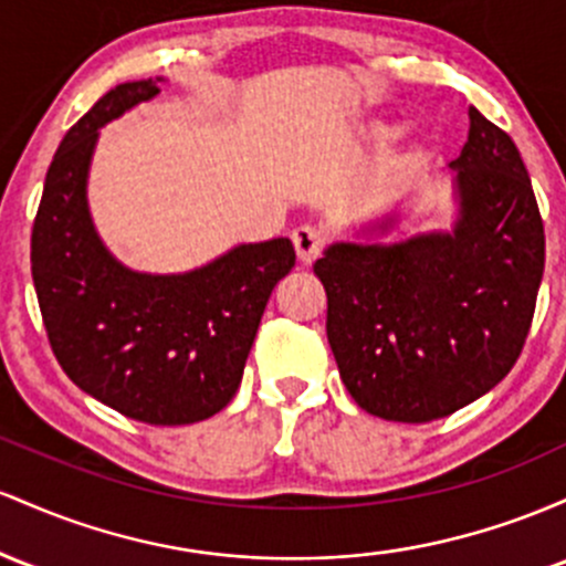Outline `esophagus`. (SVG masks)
I'll list each match as a JSON object with an SVG mask.
<instances>
[{"mask_svg": "<svg viewBox=\"0 0 566 566\" xmlns=\"http://www.w3.org/2000/svg\"><path fill=\"white\" fill-rule=\"evenodd\" d=\"M291 240H294V249H296V256H300L302 264H313L317 256H321L323 245H326V234H323L317 227H296L294 234H291Z\"/></svg>", "mask_w": 566, "mask_h": 566, "instance_id": "34e87169", "label": "esophagus"}]
</instances>
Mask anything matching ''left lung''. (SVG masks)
Instances as JSON below:
<instances>
[{
  "label": "left lung",
  "instance_id": "8db88e82",
  "mask_svg": "<svg viewBox=\"0 0 566 566\" xmlns=\"http://www.w3.org/2000/svg\"><path fill=\"white\" fill-rule=\"evenodd\" d=\"M468 114V142L449 163L452 232L334 243L313 266L342 382L390 422L441 420L503 382L535 315L545 232L530 174L505 130Z\"/></svg>",
  "mask_w": 566,
  "mask_h": 566
}]
</instances>
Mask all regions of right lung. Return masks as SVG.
Returning a JSON list of instances; mask_svg holds the SVG:
<instances>
[{
  "mask_svg": "<svg viewBox=\"0 0 566 566\" xmlns=\"http://www.w3.org/2000/svg\"><path fill=\"white\" fill-rule=\"evenodd\" d=\"M160 82L112 87L63 136L31 230V277L50 347L74 385L130 420L192 424L238 392L272 289L296 253L275 238L184 275H146L106 251L85 192L95 138L155 98Z\"/></svg>",
  "mask_w": 566,
  "mask_h": 566,
  "instance_id": "add662e5",
  "label": "right lung"
}]
</instances>
